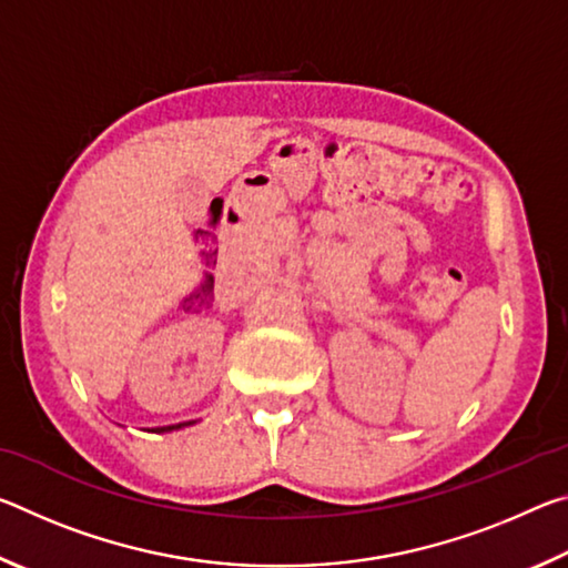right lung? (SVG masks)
I'll list each match as a JSON object with an SVG mask.
<instances>
[{
	"label": "right lung",
	"mask_w": 568,
	"mask_h": 568,
	"mask_svg": "<svg viewBox=\"0 0 568 568\" xmlns=\"http://www.w3.org/2000/svg\"><path fill=\"white\" fill-rule=\"evenodd\" d=\"M185 426H192V420L187 423H175V426H160V428H152V434H170V430H180Z\"/></svg>",
	"instance_id": "1"
}]
</instances>
